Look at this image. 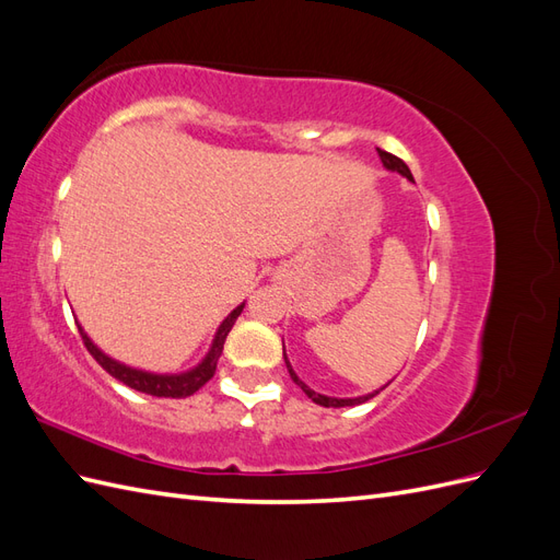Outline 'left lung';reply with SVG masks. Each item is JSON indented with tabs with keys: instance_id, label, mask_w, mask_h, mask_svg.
<instances>
[{
	"instance_id": "left-lung-1",
	"label": "left lung",
	"mask_w": 560,
	"mask_h": 560,
	"mask_svg": "<svg viewBox=\"0 0 560 560\" xmlns=\"http://www.w3.org/2000/svg\"><path fill=\"white\" fill-rule=\"evenodd\" d=\"M376 151H378V156H381V161H383V165L387 167V171H397V173H401L404 177L413 179L411 171H409V167H406V163H404L401 159H397L395 154H387V151H383V149H376ZM284 364H287V369H290V376H292V381H294L296 385H301L303 393H306V395H308L315 404H319V406H334V409H341V406H354V404H362V401H366V399H371V397H376V395H378V393H374V395L358 397V399H336V397L317 395V393H313V389H311L306 383H301V381H299V376H296L294 371H292V366H290V362H287V358H284Z\"/></svg>"
}]
</instances>
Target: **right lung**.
<instances>
[{
	"mask_svg": "<svg viewBox=\"0 0 560 560\" xmlns=\"http://www.w3.org/2000/svg\"><path fill=\"white\" fill-rule=\"evenodd\" d=\"M243 313V306L235 308L224 322L222 327H219L217 336H214V343L208 352V358L202 360L194 371L189 374H179V376H156V374H147V371H138V369H130L126 364H118L112 358H107L105 352H100L93 343L91 338L83 334V329L79 327V334L83 338V346L93 354V360L103 366L109 376H114L116 381H121L124 385L138 389V393H147V395H154V397H173V399H182V397H191L194 393L206 385L217 371V362H219V354L224 350V341L226 336L233 327V322L238 319V315Z\"/></svg>",
	"mask_w": 560,
	"mask_h": 560,
	"instance_id": "add662e5",
	"label": "right lung"
}]
</instances>
